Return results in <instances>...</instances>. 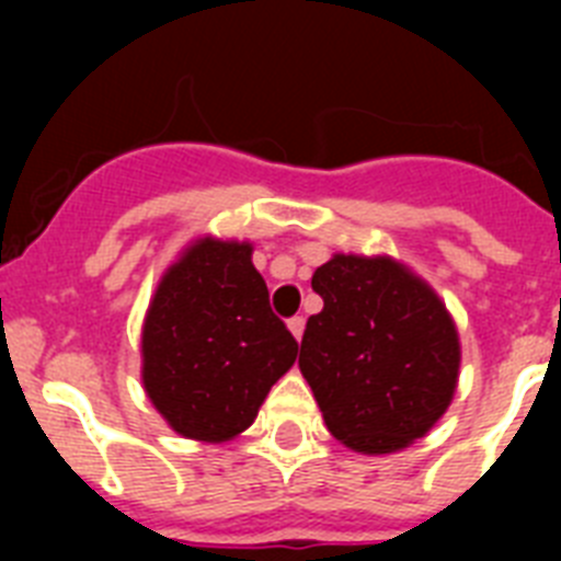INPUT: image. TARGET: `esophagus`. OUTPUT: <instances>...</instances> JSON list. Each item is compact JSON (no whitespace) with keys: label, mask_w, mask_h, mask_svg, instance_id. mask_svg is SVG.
I'll use <instances>...</instances> for the list:
<instances>
[{"label":"esophagus","mask_w":561,"mask_h":561,"mask_svg":"<svg viewBox=\"0 0 561 561\" xmlns=\"http://www.w3.org/2000/svg\"><path fill=\"white\" fill-rule=\"evenodd\" d=\"M304 329H306L304 317H291V320H289V331H291V334H295L297 342L304 340Z\"/></svg>","instance_id":"1"}]
</instances>
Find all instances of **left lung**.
Here are the masks:
<instances>
[{
	"label": "left lung",
	"mask_w": 561,
	"mask_h": 561,
	"mask_svg": "<svg viewBox=\"0 0 561 561\" xmlns=\"http://www.w3.org/2000/svg\"><path fill=\"white\" fill-rule=\"evenodd\" d=\"M311 289L323 311L300 342V374L325 427L354 453L410 447L447 413L460 342L440 297L388 255H334Z\"/></svg>",
	"instance_id": "8db88e82"
}]
</instances>
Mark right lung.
I'll use <instances>...</instances> for the list:
<instances>
[{
    "label": "right lung",
    "instance_id": "1",
    "mask_svg": "<svg viewBox=\"0 0 561 561\" xmlns=\"http://www.w3.org/2000/svg\"><path fill=\"white\" fill-rule=\"evenodd\" d=\"M297 359L252 244L199 238L162 275L142 323V388L180 435L236 438Z\"/></svg>",
    "mask_w": 561,
    "mask_h": 561
}]
</instances>
